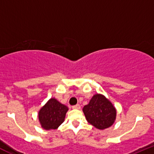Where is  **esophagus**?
I'll list each match as a JSON object with an SVG mask.
<instances>
[{"mask_svg": "<svg viewBox=\"0 0 154 154\" xmlns=\"http://www.w3.org/2000/svg\"><path fill=\"white\" fill-rule=\"evenodd\" d=\"M72 108L73 109H80V104H76V105H74L72 106Z\"/></svg>", "mask_w": 154, "mask_h": 154, "instance_id": "obj_1", "label": "esophagus"}]
</instances>
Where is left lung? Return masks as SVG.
Wrapping results in <instances>:
<instances>
[{"label": "left lung", "mask_w": 154, "mask_h": 154, "mask_svg": "<svg viewBox=\"0 0 154 154\" xmlns=\"http://www.w3.org/2000/svg\"><path fill=\"white\" fill-rule=\"evenodd\" d=\"M86 120L98 129L110 127L116 119V109L104 95L96 94L83 108Z\"/></svg>", "instance_id": "1"}]
</instances>
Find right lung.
<instances>
[{
	"instance_id": "1",
	"label": "right lung",
	"mask_w": 154,
	"mask_h": 154,
	"mask_svg": "<svg viewBox=\"0 0 154 154\" xmlns=\"http://www.w3.org/2000/svg\"><path fill=\"white\" fill-rule=\"evenodd\" d=\"M68 108L55 98H51L40 110L38 118L41 126L46 130L56 129L65 120Z\"/></svg>"
}]
</instances>
